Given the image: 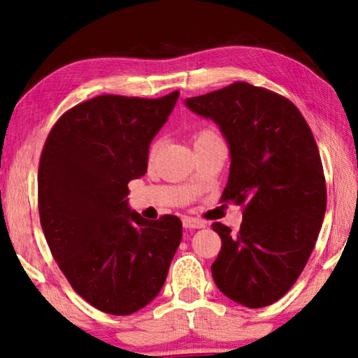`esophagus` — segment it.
<instances>
[{
  "mask_svg": "<svg viewBox=\"0 0 358 358\" xmlns=\"http://www.w3.org/2000/svg\"><path fill=\"white\" fill-rule=\"evenodd\" d=\"M183 226L186 229H203L205 227V222L197 220V217H189V216H185L183 217Z\"/></svg>",
  "mask_w": 358,
  "mask_h": 358,
  "instance_id": "esophagus-1",
  "label": "esophagus"
}]
</instances>
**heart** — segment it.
I'll use <instances>...</instances> for the list:
<instances>
[{
    "label": "heart",
    "instance_id": "b5f03b06",
    "mask_svg": "<svg viewBox=\"0 0 358 358\" xmlns=\"http://www.w3.org/2000/svg\"><path fill=\"white\" fill-rule=\"evenodd\" d=\"M211 137H217V134L215 131L211 129H203V131H199L196 136H194V142L197 141H205V138H211ZM157 147H159V142H155L153 147H151V155L155 153V151L157 150Z\"/></svg>",
    "mask_w": 358,
    "mask_h": 358
}]
</instances>
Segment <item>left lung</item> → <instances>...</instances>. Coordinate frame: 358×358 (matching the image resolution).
<instances>
[{"instance_id": "left-lung-1", "label": "left lung", "mask_w": 358, "mask_h": 358, "mask_svg": "<svg viewBox=\"0 0 358 358\" xmlns=\"http://www.w3.org/2000/svg\"><path fill=\"white\" fill-rule=\"evenodd\" d=\"M186 106L221 128L230 148L221 201L243 207L237 234L211 226L222 241L213 280L240 305L268 306L299 280L322 226L327 187L316 141L294 102L246 82Z\"/></svg>"}]
</instances>
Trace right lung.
<instances>
[{
	"mask_svg": "<svg viewBox=\"0 0 358 358\" xmlns=\"http://www.w3.org/2000/svg\"><path fill=\"white\" fill-rule=\"evenodd\" d=\"M178 94L96 96L64 112L42 148L38 203L48 248L72 289L102 313L128 316L148 305L181 241L180 217L145 220L126 201Z\"/></svg>",
	"mask_w": 358,
	"mask_h": 358,
	"instance_id": "right-lung-1",
	"label": "right lung"
}]
</instances>
